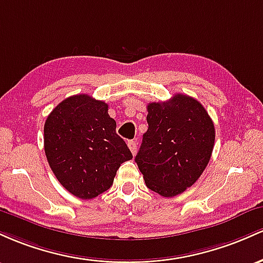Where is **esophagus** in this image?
Instances as JSON below:
<instances>
[{"label": "esophagus", "instance_id": "esophagus-1", "mask_svg": "<svg viewBox=\"0 0 263 263\" xmlns=\"http://www.w3.org/2000/svg\"><path fill=\"white\" fill-rule=\"evenodd\" d=\"M128 146H129V149H130V152H132L133 155L137 154V146H138L137 141H135V140H129L128 141Z\"/></svg>", "mask_w": 263, "mask_h": 263}]
</instances>
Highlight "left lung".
I'll return each instance as SVG.
<instances>
[{"label":"left lung","instance_id":"8db88e82","mask_svg":"<svg viewBox=\"0 0 263 263\" xmlns=\"http://www.w3.org/2000/svg\"><path fill=\"white\" fill-rule=\"evenodd\" d=\"M149 128L135 156L146 186L173 197L193 186L210 161L215 126L201 103L175 94L147 104Z\"/></svg>","mask_w":263,"mask_h":263}]
</instances>
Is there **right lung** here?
<instances>
[{"instance_id":"right-lung-1","label":"right lung","mask_w":263,"mask_h":263,"mask_svg":"<svg viewBox=\"0 0 263 263\" xmlns=\"http://www.w3.org/2000/svg\"><path fill=\"white\" fill-rule=\"evenodd\" d=\"M108 114V104L88 94L62 100L44 123V153L70 194L90 200L113 185L117 170L133 155Z\"/></svg>"}]
</instances>
